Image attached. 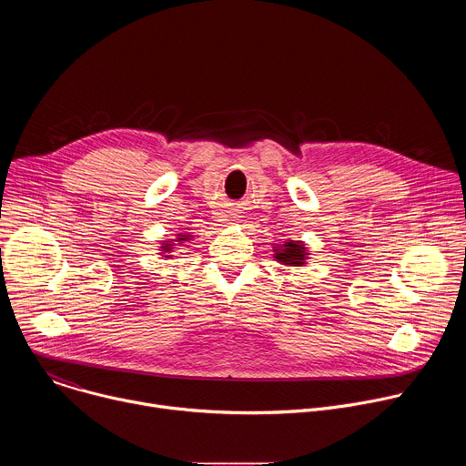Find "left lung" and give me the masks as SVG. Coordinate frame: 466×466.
<instances>
[{
  "label": "left lung",
  "instance_id": "8db88e82",
  "mask_svg": "<svg viewBox=\"0 0 466 466\" xmlns=\"http://www.w3.org/2000/svg\"><path fill=\"white\" fill-rule=\"evenodd\" d=\"M275 258L280 259L286 265H300V263H304V247H300L299 243L289 241L284 250L277 252Z\"/></svg>",
  "mask_w": 466,
  "mask_h": 466
}]
</instances>
